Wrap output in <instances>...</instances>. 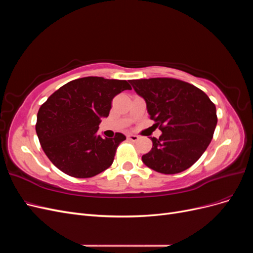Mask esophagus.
Here are the masks:
<instances>
[{
    "instance_id": "34e87169",
    "label": "esophagus",
    "mask_w": 253,
    "mask_h": 253,
    "mask_svg": "<svg viewBox=\"0 0 253 253\" xmlns=\"http://www.w3.org/2000/svg\"><path fill=\"white\" fill-rule=\"evenodd\" d=\"M126 138H127V140H131V141H137V140L139 139V137H138V136H136V135L129 134V135H127V136H126Z\"/></svg>"
}]
</instances>
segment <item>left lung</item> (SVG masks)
Instances as JSON below:
<instances>
[{"label": "left lung", "mask_w": 253, "mask_h": 253, "mask_svg": "<svg viewBox=\"0 0 253 253\" xmlns=\"http://www.w3.org/2000/svg\"><path fill=\"white\" fill-rule=\"evenodd\" d=\"M147 102L150 118L163 132L151 137L152 150L143 164L163 174H177L193 166L211 142L216 108L202 89L174 78L129 80Z\"/></svg>", "instance_id": "obj_1"}]
</instances>
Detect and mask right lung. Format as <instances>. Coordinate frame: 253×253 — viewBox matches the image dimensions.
Returning a JSON list of instances; mask_svg holds the SVG:
<instances>
[{
    "label": "right lung",
    "instance_id": "add662e5",
    "mask_svg": "<svg viewBox=\"0 0 253 253\" xmlns=\"http://www.w3.org/2000/svg\"><path fill=\"white\" fill-rule=\"evenodd\" d=\"M131 85L126 80L84 77L64 84L51 94L37 115L36 132L41 147L60 171L88 178L112 166L126 136L97 135L108 117L114 97Z\"/></svg>",
    "mask_w": 253,
    "mask_h": 253
}]
</instances>
